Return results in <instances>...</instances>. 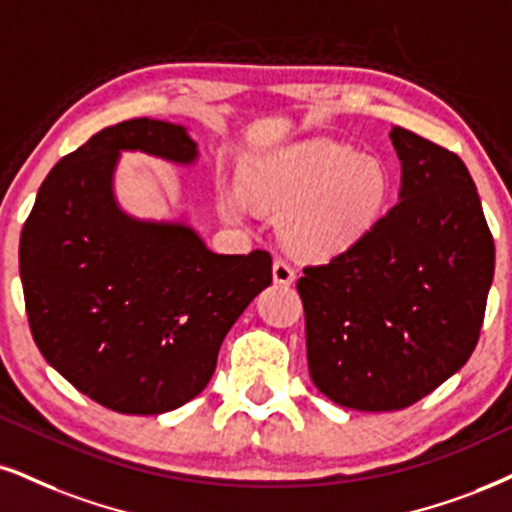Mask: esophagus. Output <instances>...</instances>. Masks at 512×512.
<instances>
[{
	"mask_svg": "<svg viewBox=\"0 0 512 512\" xmlns=\"http://www.w3.org/2000/svg\"><path fill=\"white\" fill-rule=\"evenodd\" d=\"M273 277H275L277 285H292L294 277H296V270H294L292 263L287 261V258H275Z\"/></svg>",
	"mask_w": 512,
	"mask_h": 512,
	"instance_id": "obj_1",
	"label": "esophagus"
}]
</instances>
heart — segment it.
Segmentation results:
<instances>
[{"mask_svg":"<svg viewBox=\"0 0 512 512\" xmlns=\"http://www.w3.org/2000/svg\"><path fill=\"white\" fill-rule=\"evenodd\" d=\"M244 187L256 204L285 211L289 244L313 256L337 254L363 239L389 199V175L380 161L325 140L254 163ZM220 204L227 216H242L235 194H223Z\"/></svg>","mask_w":512,"mask_h":512,"instance_id":"1","label":"heart"}]
</instances>
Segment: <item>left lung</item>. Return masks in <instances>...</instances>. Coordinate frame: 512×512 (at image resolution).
Segmentation results:
<instances>
[{"instance_id": "8db88e82", "label": "left lung", "mask_w": 512, "mask_h": 512, "mask_svg": "<svg viewBox=\"0 0 512 512\" xmlns=\"http://www.w3.org/2000/svg\"><path fill=\"white\" fill-rule=\"evenodd\" d=\"M401 201L296 282L311 380L344 408L403 410L468 363L494 280V237L458 154L394 125Z\"/></svg>"}]
</instances>
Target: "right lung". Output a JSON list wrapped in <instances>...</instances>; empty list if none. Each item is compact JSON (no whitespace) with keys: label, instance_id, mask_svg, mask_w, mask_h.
Returning a JSON list of instances; mask_svg holds the SVG:
<instances>
[{"label":"right lung","instance_id":"right-lung-1","mask_svg":"<svg viewBox=\"0 0 512 512\" xmlns=\"http://www.w3.org/2000/svg\"><path fill=\"white\" fill-rule=\"evenodd\" d=\"M121 149L189 163L180 125L132 118L56 163L18 246L30 332L54 370L99 406L159 415L192 401L254 296L273 282L268 251L213 254L185 225L132 220L111 194Z\"/></svg>","mask_w":512,"mask_h":512}]
</instances>
